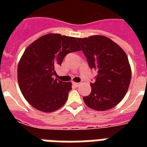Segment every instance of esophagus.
I'll list each match as a JSON object with an SVG mask.
<instances>
[{"instance_id": "1", "label": "esophagus", "mask_w": 147, "mask_h": 147, "mask_svg": "<svg viewBox=\"0 0 147 147\" xmlns=\"http://www.w3.org/2000/svg\"><path fill=\"white\" fill-rule=\"evenodd\" d=\"M73 85H74V86H76V87H78V86H80L81 84H80V83L73 82Z\"/></svg>"}]
</instances>
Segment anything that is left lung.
<instances>
[{
    "label": "left lung",
    "mask_w": 147,
    "mask_h": 147,
    "mask_svg": "<svg viewBox=\"0 0 147 147\" xmlns=\"http://www.w3.org/2000/svg\"><path fill=\"white\" fill-rule=\"evenodd\" d=\"M90 68L97 71L92 92L83 97L88 107L104 111L115 107L127 94L131 79L127 55L119 45L105 36L77 38Z\"/></svg>",
    "instance_id": "8db88e82"
}]
</instances>
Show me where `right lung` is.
Returning a JSON list of instances; mask_svg holds the SVG:
<instances>
[{
	"mask_svg": "<svg viewBox=\"0 0 147 147\" xmlns=\"http://www.w3.org/2000/svg\"><path fill=\"white\" fill-rule=\"evenodd\" d=\"M80 50L77 38L58 33L42 36L25 49L17 67V79L31 106L50 113L65 104L71 82H61L53 76L68 53Z\"/></svg>",
	"mask_w": 147,
	"mask_h": 147,
	"instance_id": "obj_1",
	"label": "right lung"
}]
</instances>
